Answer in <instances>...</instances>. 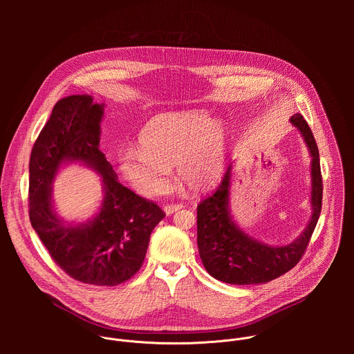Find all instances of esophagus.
Listing matches in <instances>:
<instances>
[{"label": "esophagus", "mask_w": 354, "mask_h": 354, "mask_svg": "<svg viewBox=\"0 0 354 354\" xmlns=\"http://www.w3.org/2000/svg\"><path fill=\"white\" fill-rule=\"evenodd\" d=\"M180 209H182V205H169V206L164 207V212H165L167 216H171V214H174L175 212H178Z\"/></svg>", "instance_id": "1"}]
</instances>
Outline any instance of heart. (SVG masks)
Listing matches in <instances>:
<instances>
[{
	"label": "heart",
	"instance_id": "1",
	"mask_svg": "<svg viewBox=\"0 0 354 354\" xmlns=\"http://www.w3.org/2000/svg\"><path fill=\"white\" fill-rule=\"evenodd\" d=\"M228 130L223 120L205 111L162 112L151 118L138 133V147L120 151L122 175L140 194L162 193L176 165L179 180L193 192L214 186L223 172Z\"/></svg>",
	"mask_w": 354,
	"mask_h": 354
}]
</instances>
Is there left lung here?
<instances>
[{"mask_svg":"<svg viewBox=\"0 0 354 354\" xmlns=\"http://www.w3.org/2000/svg\"><path fill=\"white\" fill-rule=\"evenodd\" d=\"M311 157V218L292 242L269 245L245 232L231 214L232 164L218 189L197 206V246L209 274L228 284H263L292 269L304 255L322 207L319 151L308 123L299 113L290 118Z\"/></svg>","mask_w":354,"mask_h":354,"instance_id":"8db88e82","label":"left lung"}]
</instances>
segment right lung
Returning <instances> with one entry per match:
<instances>
[{
  "mask_svg": "<svg viewBox=\"0 0 354 354\" xmlns=\"http://www.w3.org/2000/svg\"><path fill=\"white\" fill-rule=\"evenodd\" d=\"M104 104L91 95L60 99L40 131L29 161L30 224L53 261L73 279L93 286H118L136 274L149 235L165 213L123 186L99 151ZM95 170L103 182L100 210L86 222L68 223L53 203V183L67 165Z\"/></svg>",
  "mask_w": 354,
  "mask_h": 354,
  "instance_id": "1",
  "label": "right lung"
}]
</instances>
